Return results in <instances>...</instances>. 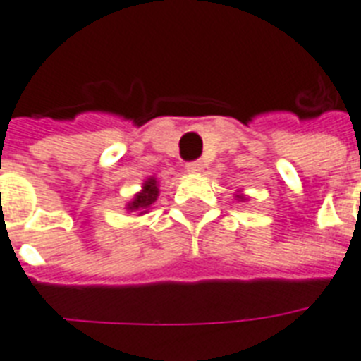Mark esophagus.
<instances>
[{"instance_id":"34e87169","label":"esophagus","mask_w":361,"mask_h":361,"mask_svg":"<svg viewBox=\"0 0 361 361\" xmlns=\"http://www.w3.org/2000/svg\"><path fill=\"white\" fill-rule=\"evenodd\" d=\"M201 169H203V164H201V162H188V164H186V171H188V173H194V175H195V173H199Z\"/></svg>"}]
</instances>
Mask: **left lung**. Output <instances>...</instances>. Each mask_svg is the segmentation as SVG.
Masks as SVG:
<instances>
[{
	"label": "left lung",
	"mask_w": 361,
	"mask_h": 361,
	"mask_svg": "<svg viewBox=\"0 0 361 361\" xmlns=\"http://www.w3.org/2000/svg\"><path fill=\"white\" fill-rule=\"evenodd\" d=\"M235 199H236V201H247V197L242 194L240 190H238V194H235Z\"/></svg>",
	"instance_id": "obj_1"
}]
</instances>
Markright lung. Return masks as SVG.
Segmentation results:
<instances>
[{
    "label": "right lung",
    "mask_w": 361,
    "mask_h": 361,
    "mask_svg": "<svg viewBox=\"0 0 361 361\" xmlns=\"http://www.w3.org/2000/svg\"><path fill=\"white\" fill-rule=\"evenodd\" d=\"M158 194H160V190H158V180L154 177H149L143 180L141 184V190L137 194H134V197L126 203L125 209L128 212H132L134 216H143L147 214L151 207L154 204V201L158 199Z\"/></svg>",
    "instance_id": "obj_1"
}]
</instances>
